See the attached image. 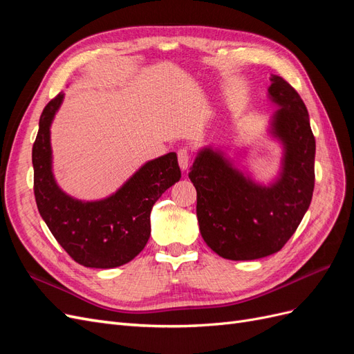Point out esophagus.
Returning <instances> with one entry per match:
<instances>
[{"instance_id":"obj_1","label":"esophagus","mask_w":354,"mask_h":354,"mask_svg":"<svg viewBox=\"0 0 354 354\" xmlns=\"http://www.w3.org/2000/svg\"><path fill=\"white\" fill-rule=\"evenodd\" d=\"M177 156H178V165L181 169H187L189 167V160H190V155H189V151L186 147L180 149V151L177 152Z\"/></svg>"}]
</instances>
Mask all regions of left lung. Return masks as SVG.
Here are the masks:
<instances>
[{"mask_svg": "<svg viewBox=\"0 0 354 354\" xmlns=\"http://www.w3.org/2000/svg\"><path fill=\"white\" fill-rule=\"evenodd\" d=\"M270 81L269 99L279 109L269 133L283 147L277 178L257 183L211 146L201 149L189 173L202 238L227 260H257L281 251L313 196L316 142L307 108L283 78L272 75Z\"/></svg>", "mask_w": 354, "mask_h": 354, "instance_id": "obj_1", "label": "left lung"}]
</instances>
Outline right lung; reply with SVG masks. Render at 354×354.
Returning <instances> with one entry per match:
<instances>
[{"label": "right lung", "mask_w": 354, "mask_h": 354, "mask_svg": "<svg viewBox=\"0 0 354 354\" xmlns=\"http://www.w3.org/2000/svg\"><path fill=\"white\" fill-rule=\"evenodd\" d=\"M63 97L59 93L42 111L32 147L37 207L53 236L75 261L93 269H113L131 261L146 246L153 203L181 177L177 155L169 152L149 160L104 199L69 196L53 176L50 143V127Z\"/></svg>", "instance_id": "right-lung-1"}]
</instances>
